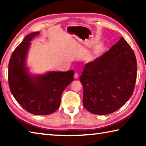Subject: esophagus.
Masks as SVG:
<instances>
[{
	"instance_id": "esophagus-1",
	"label": "esophagus",
	"mask_w": 146,
	"mask_h": 146,
	"mask_svg": "<svg viewBox=\"0 0 146 146\" xmlns=\"http://www.w3.org/2000/svg\"><path fill=\"white\" fill-rule=\"evenodd\" d=\"M74 78H78V74L77 73H75V75H74Z\"/></svg>"
}]
</instances>
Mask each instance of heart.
<instances>
[{
	"label": "heart",
	"mask_w": 146,
	"mask_h": 146,
	"mask_svg": "<svg viewBox=\"0 0 146 146\" xmlns=\"http://www.w3.org/2000/svg\"><path fill=\"white\" fill-rule=\"evenodd\" d=\"M103 48H104L103 44H100V45L97 46L95 48V49H94V51H93V55H98V54H99L101 52V51H102V50L103 49Z\"/></svg>",
	"instance_id": "obj_1"
}]
</instances>
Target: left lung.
I'll use <instances>...</instances> for the list:
<instances>
[{"instance_id":"obj_1","label":"left lung","mask_w":146,"mask_h":146,"mask_svg":"<svg viewBox=\"0 0 146 146\" xmlns=\"http://www.w3.org/2000/svg\"><path fill=\"white\" fill-rule=\"evenodd\" d=\"M137 66L134 51L123 37L103 55L86 64L80 77L84 107L95 115H108L120 109L133 95Z\"/></svg>"}]
</instances>
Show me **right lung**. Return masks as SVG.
I'll return each instance as SVG.
<instances>
[{
    "instance_id": "add662e5",
    "label": "right lung",
    "mask_w": 146,
    "mask_h": 146,
    "mask_svg": "<svg viewBox=\"0 0 146 146\" xmlns=\"http://www.w3.org/2000/svg\"><path fill=\"white\" fill-rule=\"evenodd\" d=\"M39 31L27 35L11 56L8 82L11 93L27 111L36 115H50L60 107L61 95L73 80L74 71H49L32 75L26 66L30 42Z\"/></svg>"
}]
</instances>
